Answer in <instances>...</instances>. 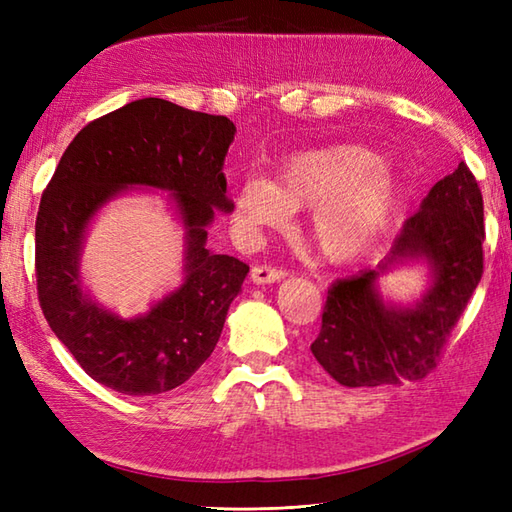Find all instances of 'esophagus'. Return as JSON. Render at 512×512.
<instances>
[{"label":"esophagus","mask_w":512,"mask_h":512,"mask_svg":"<svg viewBox=\"0 0 512 512\" xmlns=\"http://www.w3.org/2000/svg\"><path fill=\"white\" fill-rule=\"evenodd\" d=\"M286 275H288L286 270L279 268V266H255L253 270H250V279H253L257 286L275 284V281L284 279Z\"/></svg>","instance_id":"1"}]
</instances>
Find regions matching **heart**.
<instances>
[{
  "label": "heart",
  "instance_id": "1",
  "mask_svg": "<svg viewBox=\"0 0 512 512\" xmlns=\"http://www.w3.org/2000/svg\"><path fill=\"white\" fill-rule=\"evenodd\" d=\"M396 206V178L358 145L308 149L284 160L275 180L248 178L235 195L237 231L248 239L281 228L290 211L310 209L314 246L330 259H352L383 233Z\"/></svg>",
  "mask_w": 512,
  "mask_h": 512
}]
</instances>
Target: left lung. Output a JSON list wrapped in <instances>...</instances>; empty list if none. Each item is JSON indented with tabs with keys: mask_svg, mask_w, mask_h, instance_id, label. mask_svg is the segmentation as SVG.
Instances as JSON below:
<instances>
[{
	"mask_svg": "<svg viewBox=\"0 0 512 512\" xmlns=\"http://www.w3.org/2000/svg\"><path fill=\"white\" fill-rule=\"evenodd\" d=\"M482 244V191L460 162L402 224L383 264L336 279L328 288L321 332L310 345L314 358L345 387L398 385L427 376L480 284ZM411 258L430 264V290L416 307L385 304L377 295V277Z\"/></svg>",
	"mask_w": 512,
	"mask_h": 512,
	"instance_id": "left-lung-1",
	"label": "left lung"
}]
</instances>
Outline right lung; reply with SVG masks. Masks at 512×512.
<instances>
[{"label": "right lung", "mask_w": 512, "mask_h": 512, "mask_svg": "<svg viewBox=\"0 0 512 512\" xmlns=\"http://www.w3.org/2000/svg\"><path fill=\"white\" fill-rule=\"evenodd\" d=\"M235 125L165 99L127 103L85 125L63 151L35 224L43 317L96 383L127 396L176 389L211 356L248 266L206 248L215 209L233 211L222 173ZM127 186L172 191L185 230V281L143 318L101 309L80 286L91 217Z\"/></svg>", "instance_id": "1"}]
</instances>
